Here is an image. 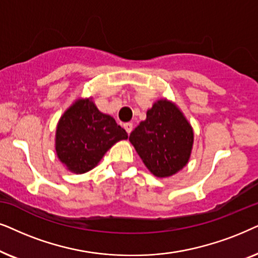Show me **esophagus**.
<instances>
[{
  "mask_svg": "<svg viewBox=\"0 0 258 258\" xmlns=\"http://www.w3.org/2000/svg\"><path fill=\"white\" fill-rule=\"evenodd\" d=\"M123 128H125L126 132L130 135V133H131L132 130H133V123H132V122H126V123H123Z\"/></svg>",
  "mask_w": 258,
  "mask_h": 258,
  "instance_id": "obj_1",
  "label": "esophagus"
}]
</instances>
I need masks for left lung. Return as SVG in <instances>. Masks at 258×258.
<instances>
[{"mask_svg":"<svg viewBox=\"0 0 258 258\" xmlns=\"http://www.w3.org/2000/svg\"><path fill=\"white\" fill-rule=\"evenodd\" d=\"M130 142L153 176L167 178L188 163L194 128L174 102L159 99L130 135Z\"/></svg>","mask_w":258,"mask_h":258,"instance_id":"left-lung-1","label":"left lung"}]
</instances>
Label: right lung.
<instances>
[{
	"instance_id": "add662e5",
	"label": "right lung",
	"mask_w": 258,
	"mask_h": 258,
	"mask_svg": "<svg viewBox=\"0 0 258 258\" xmlns=\"http://www.w3.org/2000/svg\"><path fill=\"white\" fill-rule=\"evenodd\" d=\"M128 138L111 115L99 111L92 98H79L57 122L55 151L71 172H88L120 140Z\"/></svg>"
}]
</instances>
